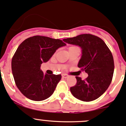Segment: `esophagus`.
<instances>
[{
	"instance_id": "esophagus-1",
	"label": "esophagus",
	"mask_w": 126,
	"mask_h": 126,
	"mask_svg": "<svg viewBox=\"0 0 126 126\" xmlns=\"http://www.w3.org/2000/svg\"><path fill=\"white\" fill-rule=\"evenodd\" d=\"M69 76L68 75L66 74H63L62 75V77H63V79H67V78H68Z\"/></svg>"
}]
</instances>
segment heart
<instances>
[{"instance_id":"heart-1","label":"heart","mask_w":126,"mask_h":126,"mask_svg":"<svg viewBox=\"0 0 126 126\" xmlns=\"http://www.w3.org/2000/svg\"><path fill=\"white\" fill-rule=\"evenodd\" d=\"M76 47V46H71V47H69L68 49H71V48H73V47Z\"/></svg>"}]
</instances>
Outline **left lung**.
Here are the masks:
<instances>
[{
	"mask_svg": "<svg viewBox=\"0 0 126 126\" xmlns=\"http://www.w3.org/2000/svg\"><path fill=\"white\" fill-rule=\"evenodd\" d=\"M63 41L81 47V56L78 66L88 75L85 80L76 77L77 83L70 88L71 93L84 102L97 99L107 90L112 79L114 62L110 51L102 39L90 34Z\"/></svg>",
	"mask_w": 126,
	"mask_h": 126,
	"instance_id": "left-lung-1",
	"label": "left lung"
}]
</instances>
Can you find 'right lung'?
Segmentation results:
<instances>
[{"mask_svg": "<svg viewBox=\"0 0 126 126\" xmlns=\"http://www.w3.org/2000/svg\"><path fill=\"white\" fill-rule=\"evenodd\" d=\"M66 46L60 39L35 36L25 39L12 60V71L18 89L25 97L41 101L53 94L61 75L44 74L43 63L49 61L59 47Z\"/></svg>", "mask_w": 126, "mask_h": 126, "instance_id": "right-lung-1", "label": "right lung"}]
</instances>
